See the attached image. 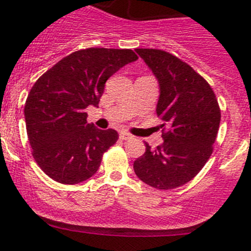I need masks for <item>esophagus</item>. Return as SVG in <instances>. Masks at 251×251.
Returning a JSON list of instances; mask_svg holds the SVG:
<instances>
[{"label": "esophagus", "instance_id": "34e87169", "mask_svg": "<svg viewBox=\"0 0 251 251\" xmlns=\"http://www.w3.org/2000/svg\"><path fill=\"white\" fill-rule=\"evenodd\" d=\"M119 137H121V139H123V141H128V139L132 138V136H130L129 133H127V132H121Z\"/></svg>", "mask_w": 251, "mask_h": 251}]
</instances>
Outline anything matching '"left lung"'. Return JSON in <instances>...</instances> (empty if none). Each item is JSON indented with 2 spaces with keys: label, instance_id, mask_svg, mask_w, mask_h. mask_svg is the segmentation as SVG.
<instances>
[{
  "label": "left lung",
  "instance_id": "left-lung-1",
  "mask_svg": "<svg viewBox=\"0 0 251 251\" xmlns=\"http://www.w3.org/2000/svg\"><path fill=\"white\" fill-rule=\"evenodd\" d=\"M159 84L157 117L163 143L133 163L141 181L172 190L191 181L211 156L221 113L210 84L175 55L157 49H136Z\"/></svg>",
  "mask_w": 251,
  "mask_h": 251
}]
</instances>
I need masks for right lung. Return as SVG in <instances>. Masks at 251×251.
Masks as SVG:
<instances>
[{
  "instance_id": "obj_1",
  "label": "right lung",
  "mask_w": 251,
  "mask_h": 251,
  "mask_svg": "<svg viewBox=\"0 0 251 251\" xmlns=\"http://www.w3.org/2000/svg\"><path fill=\"white\" fill-rule=\"evenodd\" d=\"M137 59L129 49H84L37 79L25 103L26 130L32 156L50 178L75 185L98 171L118 133L88 123L85 109L98 106L105 81Z\"/></svg>"
}]
</instances>
